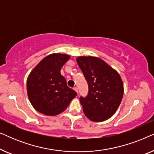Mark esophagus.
Returning <instances> with one entry per match:
<instances>
[{
	"label": "esophagus",
	"instance_id": "esophagus-1",
	"mask_svg": "<svg viewBox=\"0 0 154 154\" xmlns=\"http://www.w3.org/2000/svg\"><path fill=\"white\" fill-rule=\"evenodd\" d=\"M73 90H74L75 91L77 92V93H78V92H79V91H78V88H77V87H74V88H73Z\"/></svg>",
	"mask_w": 154,
	"mask_h": 154
}]
</instances>
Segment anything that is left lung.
Returning <instances> with one entry per match:
<instances>
[{
	"label": "left lung",
	"instance_id": "8db88e82",
	"mask_svg": "<svg viewBox=\"0 0 154 154\" xmlns=\"http://www.w3.org/2000/svg\"><path fill=\"white\" fill-rule=\"evenodd\" d=\"M76 62L88 84L87 97H80L83 112L90 121L102 122L116 113L123 96L119 73L100 58L81 56Z\"/></svg>",
	"mask_w": 154,
	"mask_h": 154
}]
</instances>
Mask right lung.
Returning a JSON list of instances; mask_svg holds the SVG:
<instances>
[{"mask_svg":"<svg viewBox=\"0 0 154 154\" xmlns=\"http://www.w3.org/2000/svg\"><path fill=\"white\" fill-rule=\"evenodd\" d=\"M70 59L66 54L53 53L43 58L31 71L26 81L29 100L35 110L46 116L63 112L76 92L67 86L60 71Z\"/></svg>","mask_w":154,"mask_h":154,"instance_id":"add662e5","label":"right lung"}]
</instances>
